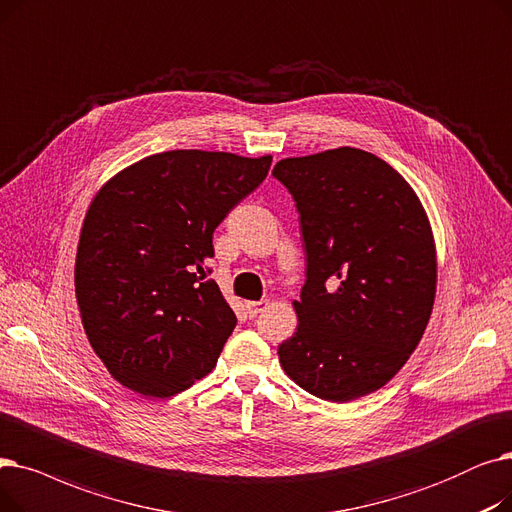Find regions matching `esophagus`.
Returning a JSON list of instances; mask_svg holds the SVG:
<instances>
[{
  "label": "esophagus",
  "instance_id": "obj_1",
  "mask_svg": "<svg viewBox=\"0 0 512 512\" xmlns=\"http://www.w3.org/2000/svg\"><path fill=\"white\" fill-rule=\"evenodd\" d=\"M266 306H269V300H258V302H248V304H246V310H248V314L254 319V316H258Z\"/></svg>",
  "mask_w": 512,
  "mask_h": 512
}]
</instances>
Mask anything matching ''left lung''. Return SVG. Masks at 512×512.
Masks as SVG:
<instances>
[{
	"instance_id": "8db88e82",
	"label": "left lung",
	"mask_w": 512,
	"mask_h": 512,
	"mask_svg": "<svg viewBox=\"0 0 512 512\" xmlns=\"http://www.w3.org/2000/svg\"><path fill=\"white\" fill-rule=\"evenodd\" d=\"M273 175L296 202L306 250L300 323L279 346L281 367L321 400L377 392L415 352L433 310L435 243L417 193L356 148L285 158Z\"/></svg>"
}]
</instances>
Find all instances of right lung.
Returning a JSON list of instances; mask_svg holds the SVG:
<instances>
[{
    "label": "right lung",
    "mask_w": 512,
    "mask_h": 512,
    "mask_svg": "<svg viewBox=\"0 0 512 512\" xmlns=\"http://www.w3.org/2000/svg\"><path fill=\"white\" fill-rule=\"evenodd\" d=\"M271 162L173 150L131 164L97 191L75 291L89 344L118 383L170 398L214 369L237 319L206 279L212 233Z\"/></svg>",
    "instance_id": "add662e5"
}]
</instances>
